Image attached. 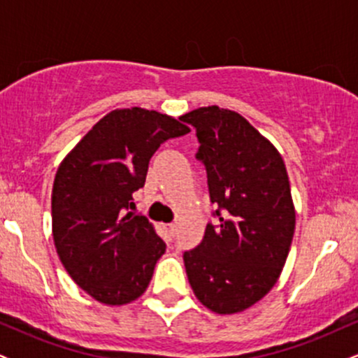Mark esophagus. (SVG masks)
I'll use <instances>...</instances> for the list:
<instances>
[{
  "label": "esophagus",
  "instance_id": "1",
  "mask_svg": "<svg viewBox=\"0 0 358 358\" xmlns=\"http://www.w3.org/2000/svg\"><path fill=\"white\" fill-rule=\"evenodd\" d=\"M166 231H168V236H170V239H171V237L175 236L176 225H175V224H168V225H166Z\"/></svg>",
  "mask_w": 358,
  "mask_h": 358
}]
</instances>
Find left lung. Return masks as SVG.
I'll return each mask as SVG.
<instances>
[{
    "mask_svg": "<svg viewBox=\"0 0 358 358\" xmlns=\"http://www.w3.org/2000/svg\"><path fill=\"white\" fill-rule=\"evenodd\" d=\"M180 119L196 129V158L220 224L183 254L196 299L217 315L245 311L276 285L293 241L296 210L276 146L244 116L219 106Z\"/></svg>",
    "mask_w": 358,
    "mask_h": 358,
    "instance_id": "8db88e82",
    "label": "left lung"
}]
</instances>
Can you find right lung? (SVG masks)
Segmentation results:
<instances>
[{"label": "right lung", "instance_id": "add662e5", "mask_svg": "<svg viewBox=\"0 0 358 358\" xmlns=\"http://www.w3.org/2000/svg\"><path fill=\"white\" fill-rule=\"evenodd\" d=\"M190 127L158 110L114 109L62 159L52 190V236L69 276L89 296L122 306L141 296L165 242L127 212L151 156Z\"/></svg>", "mask_w": 358, "mask_h": 358}]
</instances>
